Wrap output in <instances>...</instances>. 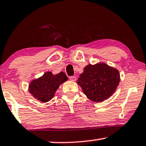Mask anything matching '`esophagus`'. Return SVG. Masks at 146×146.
Segmentation results:
<instances>
[{
  "instance_id": "1",
  "label": "esophagus",
  "mask_w": 146,
  "mask_h": 146,
  "mask_svg": "<svg viewBox=\"0 0 146 146\" xmlns=\"http://www.w3.org/2000/svg\"><path fill=\"white\" fill-rule=\"evenodd\" d=\"M69 79L71 81H72V82H75V81H76V77H75V76H70Z\"/></svg>"
}]
</instances>
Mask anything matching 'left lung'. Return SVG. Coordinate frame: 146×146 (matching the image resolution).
Returning <instances> with one entry per match:
<instances>
[{
  "label": "left lung",
  "instance_id": "1",
  "mask_svg": "<svg viewBox=\"0 0 146 146\" xmlns=\"http://www.w3.org/2000/svg\"><path fill=\"white\" fill-rule=\"evenodd\" d=\"M119 82L120 74L117 69L99 62L87 65L77 83L90 100L100 102L113 94Z\"/></svg>",
  "mask_w": 146,
  "mask_h": 146
}]
</instances>
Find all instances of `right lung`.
Returning <instances> with one entry per match:
<instances>
[{
	"label": "right lung",
	"instance_id": "right-lung-1",
	"mask_svg": "<svg viewBox=\"0 0 146 146\" xmlns=\"http://www.w3.org/2000/svg\"><path fill=\"white\" fill-rule=\"evenodd\" d=\"M67 80L68 77L64 72L53 75L48 71L39 78L32 80L28 90L34 98L42 102H47L54 96L60 85Z\"/></svg>",
	"mask_w": 146,
	"mask_h": 146
}]
</instances>
